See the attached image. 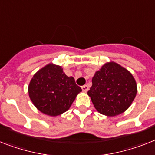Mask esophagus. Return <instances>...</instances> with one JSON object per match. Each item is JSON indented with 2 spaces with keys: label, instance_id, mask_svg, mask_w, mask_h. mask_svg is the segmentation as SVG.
I'll use <instances>...</instances> for the list:
<instances>
[{
  "label": "esophagus",
  "instance_id": "obj_1",
  "mask_svg": "<svg viewBox=\"0 0 155 155\" xmlns=\"http://www.w3.org/2000/svg\"><path fill=\"white\" fill-rule=\"evenodd\" d=\"M81 89H82L83 92H87L89 90V86L87 85H83V86H81Z\"/></svg>",
  "mask_w": 155,
  "mask_h": 155
}]
</instances>
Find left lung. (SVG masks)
I'll return each instance as SVG.
<instances>
[{"mask_svg":"<svg viewBox=\"0 0 155 155\" xmlns=\"http://www.w3.org/2000/svg\"><path fill=\"white\" fill-rule=\"evenodd\" d=\"M88 95L95 108L108 116L121 114L131 105L137 85L128 70L116 62L106 63L97 71Z\"/></svg>","mask_w":155,"mask_h":155,"instance_id":"8db88e82","label":"left lung"}]
</instances>
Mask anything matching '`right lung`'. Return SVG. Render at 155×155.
<instances>
[{
    "label": "right lung",
    "instance_id": "1",
    "mask_svg": "<svg viewBox=\"0 0 155 155\" xmlns=\"http://www.w3.org/2000/svg\"><path fill=\"white\" fill-rule=\"evenodd\" d=\"M81 89L62 68L51 63L33 76L28 86L30 99L41 112L56 116L70 108Z\"/></svg>",
    "mask_w": 155,
    "mask_h": 155
}]
</instances>
